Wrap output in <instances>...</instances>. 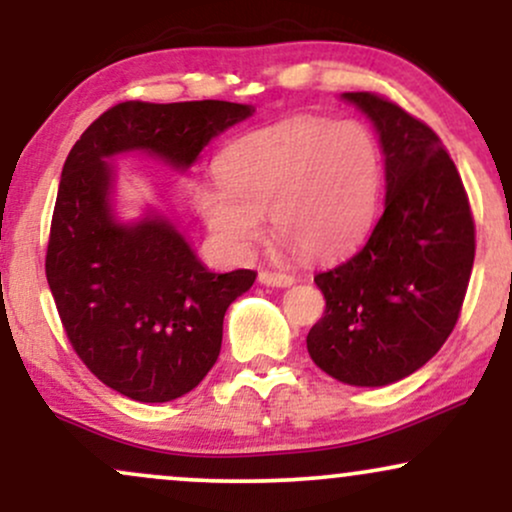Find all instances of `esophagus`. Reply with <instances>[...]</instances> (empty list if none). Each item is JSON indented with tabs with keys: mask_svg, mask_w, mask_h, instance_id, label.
Listing matches in <instances>:
<instances>
[{
	"mask_svg": "<svg viewBox=\"0 0 512 512\" xmlns=\"http://www.w3.org/2000/svg\"><path fill=\"white\" fill-rule=\"evenodd\" d=\"M293 281H296V279H293L291 274L267 272V269H262V272H260V284H264V286H279V289H284V286H291Z\"/></svg>",
	"mask_w": 512,
	"mask_h": 512,
	"instance_id": "34e87169",
	"label": "esophagus"
}]
</instances>
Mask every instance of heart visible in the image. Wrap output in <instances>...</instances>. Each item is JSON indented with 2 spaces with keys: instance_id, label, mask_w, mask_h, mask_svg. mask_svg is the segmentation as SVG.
<instances>
[{
  "instance_id": "b5f03b06",
  "label": "heart",
  "mask_w": 512,
  "mask_h": 512,
  "mask_svg": "<svg viewBox=\"0 0 512 512\" xmlns=\"http://www.w3.org/2000/svg\"><path fill=\"white\" fill-rule=\"evenodd\" d=\"M219 178L197 187L195 204L228 255L260 243L264 214L274 233L308 260H327L366 236L383 190V149L358 120L291 117L226 146Z\"/></svg>"
}]
</instances>
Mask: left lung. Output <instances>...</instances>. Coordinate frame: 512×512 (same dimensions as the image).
Returning a JSON list of instances; mask_svg holds the SVG:
<instances>
[{"label": "left lung", "instance_id": "left-lung-1", "mask_svg": "<svg viewBox=\"0 0 512 512\" xmlns=\"http://www.w3.org/2000/svg\"><path fill=\"white\" fill-rule=\"evenodd\" d=\"M370 117L385 154V209L363 248L315 274L325 315L308 354L327 375L383 387L431 361L455 330L474 264L462 178L426 122L378 93H344Z\"/></svg>", "mask_w": 512, "mask_h": 512}]
</instances>
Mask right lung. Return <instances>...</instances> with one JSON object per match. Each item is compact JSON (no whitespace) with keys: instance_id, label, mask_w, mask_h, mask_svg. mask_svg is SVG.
Wrapping results in <instances>:
<instances>
[{"instance_id":"1","label":"right lung","mask_w":512,"mask_h":512,"mask_svg":"<svg viewBox=\"0 0 512 512\" xmlns=\"http://www.w3.org/2000/svg\"><path fill=\"white\" fill-rule=\"evenodd\" d=\"M252 113L228 101L117 103L64 161L45 274L76 356L134 402H170L202 383L219 358L228 305L257 274L209 272L156 211L117 221L108 158L149 151L185 170L216 134Z\"/></svg>"}]
</instances>
